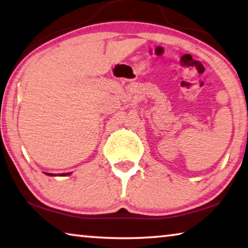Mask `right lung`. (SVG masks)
Wrapping results in <instances>:
<instances>
[{"label":"right lung","mask_w":248,"mask_h":248,"mask_svg":"<svg viewBox=\"0 0 248 248\" xmlns=\"http://www.w3.org/2000/svg\"><path fill=\"white\" fill-rule=\"evenodd\" d=\"M70 173H72V172H68V173H62L61 175H62V176H66V175H69ZM46 174H47V175H49V176H53V175H54V174H52V173H49V174H48V173H46Z\"/></svg>","instance_id":"obj_1"}]
</instances>
